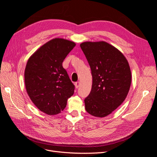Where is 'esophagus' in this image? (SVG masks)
Wrapping results in <instances>:
<instances>
[{"mask_svg":"<svg viewBox=\"0 0 157 157\" xmlns=\"http://www.w3.org/2000/svg\"><path fill=\"white\" fill-rule=\"evenodd\" d=\"M75 87L77 88H78V87L80 86V82L78 81V82H76L75 83Z\"/></svg>","mask_w":157,"mask_h":157,"instance_id":"esophagus-1","label":"esophagus"}]
</instances>
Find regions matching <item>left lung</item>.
Segmentation results:
<instances>
[{
	"instance_id": "8db88e82",
	"label": "left lung",
	"mask_w": 157,
	"mask_h": 157,
	"mask_svg": "<svg viewBox=\"0 0 157 157\" xmlns=\"http://www.w3.org/2000/svg\"><path fill=\"white\" fill-rule=\"evenodd\" d=\"M91 69L92 90L85 98L86 111L96 117L109 115L124 101L132 75L129 64L121 52L107 42L80 44Z\"/></svg>"
}]
</instances>
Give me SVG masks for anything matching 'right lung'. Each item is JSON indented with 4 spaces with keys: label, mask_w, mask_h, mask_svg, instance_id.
I'll return each mask as SVG.
<instances>
[{
    "label": "right lung",
    "mask_w": 157,
    "mask_h": 157,
    "mask_svg": "<svg viewBox=\"0 0 157 157\" xmlns=\"http://www.w3.org/2000/svg\"><path fill=\"white\" fill-rule=\"evenodd\" d=\"M76 46L63 39H54L36 50L28 60L25 70L27 92L33 103L47 115H57L67 105L75 85L62 65Z\"/></svg>",
    "instance_id": "add662e5"
}]
</instances>
